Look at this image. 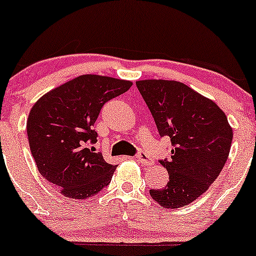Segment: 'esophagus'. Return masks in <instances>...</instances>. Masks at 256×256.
I'll list each match as a JSON object with an SVG mask.
<instances>
[{"instance_id": "34e87169", "label": "esophagus", "mask_w": 256, "mask_h": 256, "mask_svg": "<svg viewBox=\"0 0 256 256\" xmlns=\"http://www.w3.org/2000/svg\"><path fill=\"white\" fill-rule=\"evenodd\" d=\"M135 158L138 160V161L140 162V164H142V166H144V167L151 166V164H152L151 158H150V157L147 156V154H144V152H138V154H136V156H135Z\"/></svg>"}]
</instances>
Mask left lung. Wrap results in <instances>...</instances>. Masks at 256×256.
I'll return each mask as SVG.
<instances>
[{
    "label": "left lung",
    "instance_id": "obj_1",
    "mask_svg": "<svg viewBox=\"0 0 256 256\" xmlns=\"http://www.w3.org/2000/svg\"><path fill=\"white\" fill-rule=\"evenodd\" d=\"M152 114L161 138H171L166 187L150 190L152 200L164 208L188 206L208 190L226 164L233 130L226 114L212 100L174 80L136 82Z\"/></svg>",
    "mask_w": 256,
    "mask_h": 256
}]
</instances>
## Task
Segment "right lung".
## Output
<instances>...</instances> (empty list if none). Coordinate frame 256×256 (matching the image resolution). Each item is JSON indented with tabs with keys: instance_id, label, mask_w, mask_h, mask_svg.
<instances>
[{
	"instance_id": "obj_1",
	"label": "right lung",
	"mask_w": 256,
	"mask_h": 256,
	"mask_svg": "<svg viewBox=\"0 0 256 256\" xmlns=\"http://www.w3.org/2000/svg\"><path fill=\"white\" fill-rule=\"evenodd\" d=\"M131 85L110 76H80L33 105L27 120L30 152L40 174L66 197H92L112 180L116 166L92 147L94 124L104 104Z\"/></svg>"
}]
</instances>
